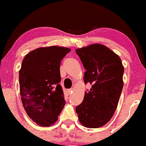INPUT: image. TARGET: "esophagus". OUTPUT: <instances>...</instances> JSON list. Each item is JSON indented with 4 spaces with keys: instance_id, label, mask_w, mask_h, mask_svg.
Instances as JSON below:
<instances>
[{
    "instance_id": "obj_1",
    "label": "esophagus",
    "mask_w": 146,
    "mask_h": 146,
    "mask_svg": "<svg viewBox=\"0 0 146 146\" xmlns=\"http://www.w3.org/2000/svg\"><path fill=\"white\" fill-rule=\"evenodd\" d=\"M72 92H73V89H69V90H68V94H71Z\"/></svg>"
}]
</instances>
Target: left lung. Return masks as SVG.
<instances>
[{"label": "left lung", "mask_w": 146, "mask_h": 146, "mask_svg": "<svg viewBox=\"0 0 146 146\" xmlns=\"http://www.w3.org/2000/svg\"><path fill=\"white\" fill-rule=\"evenodd\" d=\"M76 52L86 70L84 82L92 84L76 112L84 126L100 128L117 109L124 85V66L119 56L102 44H92L76 49Z\"/></svg>", "instance_id": "8db88e82"}]
</instances>
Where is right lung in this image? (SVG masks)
<instances>
[{"label":"right lung","mask_w":146,"mask_h":146,"mask_svg":"<svg viewBox=\"0 0 146 146\" xmlns=\"http://www.w3.org/2000/svg\"><path fill=\"white\" fill-rule=\"evenodd\" d=\"M68 48H39L27 54L19 72L21 100L29 117L41 126L57 121L66 101L61 81L60 64L70 52Z\"/></svg>","instance_id":"obj_1"}]
</instances>
